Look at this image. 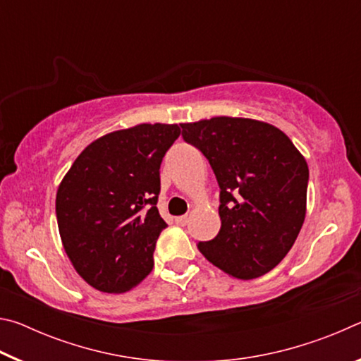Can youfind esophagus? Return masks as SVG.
<instances>
[{
    "label": "esophagus",
    "mask_w": 361,
    "mask_h": 361,
    "mask_svg": "<svg viewBox=\"0 0 361 361\" xmlns=\"http://www.w3.org/2000/svg\"><path fill=\"white\" fill-rule=\"evenodd\" d=\"M188 221H189L188 215H183V216H176V218H175V223L178 224V226H186Z\"/></svg>",
    "instance_id": "esophagus-1"
}]
</instances>
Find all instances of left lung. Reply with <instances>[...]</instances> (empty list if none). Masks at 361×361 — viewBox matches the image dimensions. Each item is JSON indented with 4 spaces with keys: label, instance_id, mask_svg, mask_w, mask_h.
<instances>
[{
    "label": "left lung",
    "instance_id": "1",
    "mask_svg": "<svg viewBox=\"0 0 361 361\" xmlns=\"http://www.w3.org/2000/svg\"><path fill=\"white\" fill-rule=\"evenodd\" d=\"M185 142L209 159L219 186L221 229L197 248L240 280L272 271L295 243L305 218L309 167L285 133L247 118L181 124Z\"/></svg>",
    "mask_w": 361,
    "mask_h": 361
}]
</instances>
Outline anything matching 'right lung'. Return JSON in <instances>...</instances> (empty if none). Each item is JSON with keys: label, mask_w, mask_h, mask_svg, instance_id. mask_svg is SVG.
I'll list each match as a JSON object with an SVG mask.
<instances>
[{"label": "right lung", "mask_w": 361, "mask_h": 361, "mask_svg": "<svg viewBox=\"0 0 361 361\" xmlns=\"http://www.w3.org/2000/svg\"><path fill=\"white\" fill-rule=\"evenodd\" d=\"M178 124H138L106 133L73 162L57 189L59 232L73 267L103 293H126L154 266L162 157Z\"/></svg>", "instance_id": "obj_1"}]
</instances>
